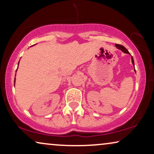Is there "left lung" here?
<instances>
[{
    "mask_svg": "<svg viewBox=\"0 0 154 154\" xmlns=\"http://www.w3.org/2000/svg\"><path fill=\"white\" fill-rule=\"evenodd\" d=\"M116 48H118V49L121 50V51H123V52H125V53H127V54H130V53L129 52H128V50L126 49V48L124 47V46L121 45H119V44H116ZM131 59H132V64L134 65V60H133V57H132V56H131ZM134 71H135V69H134Z\"/></svg>",
    "mask_w": 154,
    "mask_h": 154,
    "instance_id": "8db88e82",
    "label": "left lung"
}]
</instances>
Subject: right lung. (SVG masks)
Masks as SVG:
<instances>
[{"label": "right lung", "mask_w": 154, "mask_h": 154, "mask_svg": "<svg viewBox=\"0 0 154 154\" xmlns=\"http://www.w3.org/2000/svg\"><path fill=\"white\" fill-rule=\"evenodd\" d=\"M19 63H20V62H19ZM19 63H18V65H19ZM18 68V67H17ZM14 83H15V79H14Z\"/></svg>", "instance_id": "right-lung-1"}]
</instances>
